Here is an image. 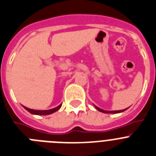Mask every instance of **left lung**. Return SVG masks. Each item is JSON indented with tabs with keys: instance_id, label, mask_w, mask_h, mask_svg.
Wrapping results in <instances>:
<instances>
[{
	"instance_id": "left-lung-1",
	"label": "left lung",
	"mask_w": 156,
	"mask_h": 156,
	"mask_svg": "<svg viewBox=\"0 0 156 156\" xmlns=\"http://www.w3.org/2000/svg\"><path fill=\"white\" fill-rule=\"evenodd\" d=\"M94 107L96 108V109L98 110L99 112H104V113H112V114H115V113H120V112H122L126 111L127 108H125V109H122V110H119V111H106V110H103L101 108H98V106L94 105Z\"/></svg>"
}]
</instances>
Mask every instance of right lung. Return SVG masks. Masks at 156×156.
Listing matches in <instances>:
<instances>
[{"label":"right lung","instance_id":"add662e5","mask_svg":"<svg viewBox=\"0 0 156 156\" xmlns=\"http://www.w3.org/2000/svg\"><path fill=\"white\" fill-rule=\"evenodd\" d=\"M62 104L59 105L58 106L55 107V108H51V109H48V110H34V109H31V108H27V107H24L25 109H27L29 112H30L31 114H34V115H50V114L54 113V112H55L56 111L59 109V108H61Z\"/></svg>","mask_w":156,"mask_h":156}]
</instances>
